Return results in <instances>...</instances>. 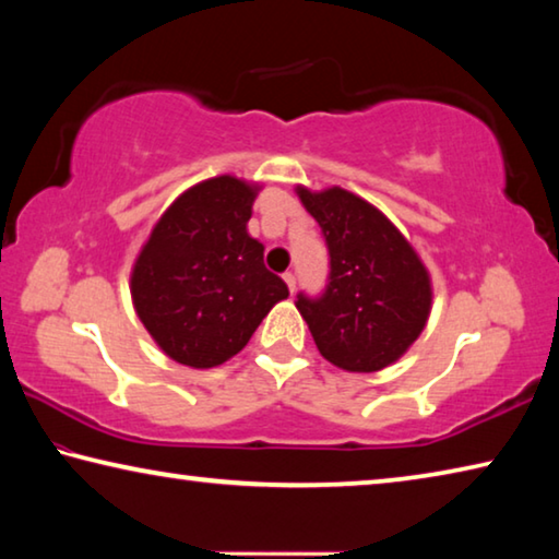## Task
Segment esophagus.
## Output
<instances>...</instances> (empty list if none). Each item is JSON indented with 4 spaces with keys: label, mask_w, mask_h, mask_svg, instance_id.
I'll return each mask as SVG.
<instances>
[{
    "label": "esophagus",
    "mask_w": 559,
    "mask_h": 559,
    "mask_svg": "<svg viewBox=\"0 0 559 559\" xmlns=\"http://www.w3.org/2000/svg\"><path fill=\"white\" fill-rule=\"evenodd\" d=\"M283 281H286V286H288V290H290V293H296V276H293L290 271H288V273H283Z\"/></svg>",
    "instance_id": "1"
}]
</instances>
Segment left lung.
I'll return each mask as SVG.
<instances>
[{
  "mask_svg": "<svg viewBox=\"0 0 559 559\" xmlns=\"http://www.w3.org/2000/svg\"><path fill=\"white\" fill-rule=\"evenodd\" d=\"M298 197L325 236L330 273L320 296L298 293L296 308L328 362L347 372L384 370L427 325L429 273L370 202L340 187H298Z\"/></svg>",
  "mask_w": 559,
  "mask_h": 559,
  "instance_id": "obj_1",
  "label": "left lung"
}]
</instances>
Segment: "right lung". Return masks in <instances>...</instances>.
I'll list each match as a JSON object with an SVG mask.
<instances>
[{"instance_id": "right-lung-1", "label": "right lung", "mask_w": 559, "mask_h": 559, "mask_svg": "<svg viewBox=\"0 0 559 559\" xmlns=\"http://www.w3.org/2000/svg\"><path fill=\"white\" fill-rule=\"evenodd\" d=\"M257 187L231 175L179 194L132 266L138 318L167 357L206 370L234 357L288 286L246 224Z\"/></svg>"}]
</instances>
